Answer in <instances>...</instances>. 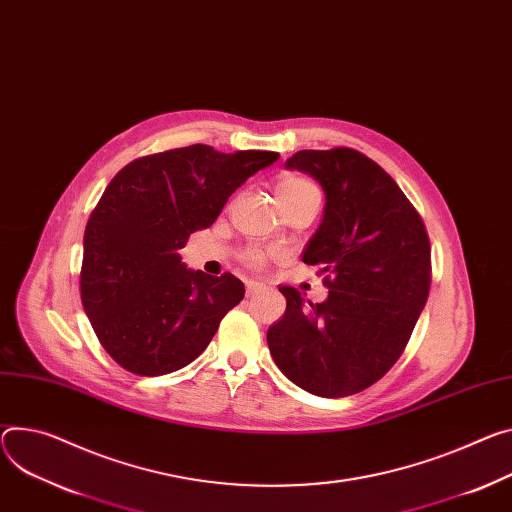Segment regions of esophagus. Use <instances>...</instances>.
<instances>
[{
  "mask_svg": "<svg viewBox=\"0 0 512 512\" xmlns=\"http://www.w3.org/2000/svg\"><path fill=\"white\" fill-rule=\"evenodd\" d=\"M263 288H265V284H263V282H257V280H249V282H247V296H253V294L261 292Z\"/></svg>",
  "mask_w": 512,
  "mask_h": 512,
  "instance_id": "34e87169",
  "label": "esophagus"
}]
</instances>
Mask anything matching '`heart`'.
Segmentation results:
<instances>
[{
  "label": "heart",
  "instance_id": "b5f03b06",
  "mask_svg": "<svg viewBox=\"0 0 512 512\" xmlns=\"http://www.w3.org/2000/svg\"><path fill=\"white\" fill-rule=\"evenodd\" d=\"M312 192H318L316 185L310 179L300 177V175H286L275 185V196H277V202H280V206L290 204V202H294V200H298L306 194H312ZM245 261L253 267H261L267 261V253L259 247H251L245 253Z\"/></svg>",
  "mask_w": 512,
  "mask_h": 512
}]
</instances>
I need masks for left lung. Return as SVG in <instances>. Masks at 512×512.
Masks as SVG:
<instances>
[{"instance_id":"8db88e82","label":"left lung","mask_w":512,"mask_h":512,"mask_svg":"<svg viewBox=\"0 0 512 512\" xmlns=\"http://www.w3.org/2000/svg\"><path fill=\"white\" fill-rule=\"evenodd\" d=\"M286 167L312 175L327 198L302 261L329 273V298L306 304L282 286L286 314L267 345L302 390L351 396L386 376L427 304L429 235L398 183L355 149L298 151Z\"/></svg>"}]
</instances>
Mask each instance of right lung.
I'll return each mask as SVG.
<instances>
[{
  "label": "right lung",
  "mask_w": 512,
  "mask_h": 512,
  "mask_svg": "<svg viewBox=\"0 0 512 512\" xmlns=\"http://www.w3.org/2000/svg\"><path fill=\"white\" fill-rule=\"evenodd\" d=\"M277 159L192 145L134 159L108 183L85 226L79 284L91 327L118 365L163 376L208 347L245 286L232 273L188 269L177 251Z\"/></svg>",
  "instance_id": "1"
}]
</instances>
